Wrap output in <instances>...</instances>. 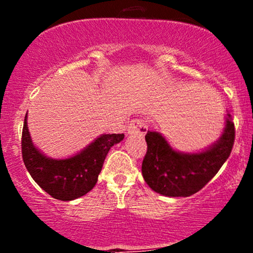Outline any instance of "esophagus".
<instances>
[{
	"label": "esophagus",
	"mask_w": 253,
	"mask_h": 253,
	"mask_svg": "<svg viewBox=\"0 0 253 253\" xmlns=\"http://www.w3.org/2000/svg\"><path fill=\"white\" fill-rule=\"evenodd\" d=\"M149 129L147 123L143 119H135V120L130 121L128 125V128H127V133L129 135H144L145 133Z\"/></svg>",
	"instance_id": "34e87169"
}]
</instances>
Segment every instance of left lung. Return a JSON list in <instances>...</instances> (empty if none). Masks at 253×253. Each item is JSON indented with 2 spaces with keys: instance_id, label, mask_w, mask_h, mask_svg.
<instances>
[{
  "instance_id": "8db88e82",
  "label": "left lung",
  "mask_w": 253,
  "mask_h": 253,
  "mask_svg": "<svg viewBox=\"0 0 253 253\" xmlns=\"http://www.w3.org/2000/svg\"><path fill=\"white\" fill-rule=\"evenodd\" d=\"M234 124L226 114L222 134L200 152H179L159 132L145 135L147 152L141 172L147 185L168 197H187L201 190L227 161L234 144Z\"/></svg>"
}]
</instances>
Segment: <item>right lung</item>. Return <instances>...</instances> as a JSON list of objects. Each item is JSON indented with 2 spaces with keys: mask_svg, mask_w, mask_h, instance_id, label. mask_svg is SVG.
<instances>
[{
  "mask_svg": "<svg viewBox=\"0 0 253 253\" xmlns=\"http://www.w3.org/2000/svg\"><path fill=\"white\" fill-rule=\"evenodd\" d=\"M124 138V134H101L76 155L53 159L34 146L26 114L21 140L22 158L26 169L42 189L60 201H71L95 187L110 147Z\"/></svg>",
  "mask_w": 253,
  "mask_h": 253,
  "instance_id": "1",
  "label": "right lung"
}]
</instances>
